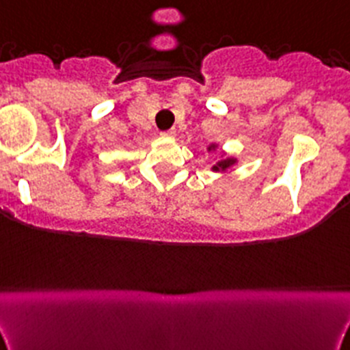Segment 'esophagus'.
<instances>
[{
	"label": "esophagus",
	"instance_id": "1",
	"mask_svg": "<svg viewBox=\"0 0 350 350\" xmlns=\"http://www.w3.org/2000/svg\"><path fill=\"white\" fill-rule=\"evenodd\" d=\"M162 137H169V138H171V137H174V135H176V130H167V131H162Z\"/></svg>",
	"mask_w": 350,
	"mask_h": 350
}]
</instances>
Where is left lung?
Instances as JSON below:
<instances>
[{
    "mask_svg": "<svg viewBox=\"0 0 350 350\" xmlns=\"http://www.w3.org/2000/svg\"><path fill=\"white\" fill-rule=\"evenodd\" d=\"M210 148H212V147H210ZM232 162H234L232 159H226V161L219 162V164H217L215 167H213V171H219V169H227L230 164H232Z\"/></svg>",
    "mask_w": 350,
    "mask_h": 350,
    "instance_id": "obj_1",
    "label": "left lung"
}]
</instances>
